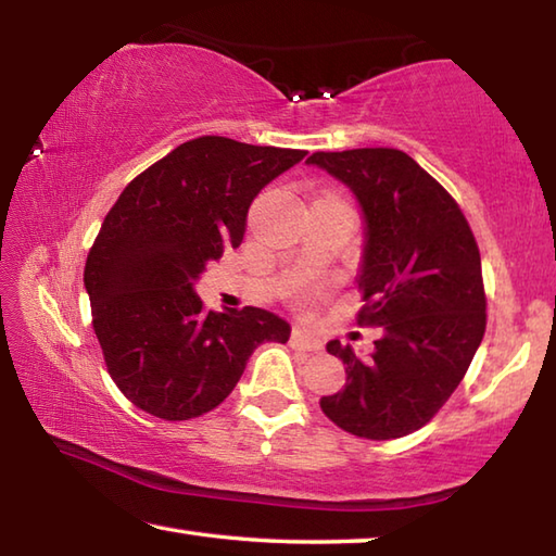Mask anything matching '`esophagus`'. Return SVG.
Returning a JSON list of instances; mask_svg holds the SVG:
<instances>
[{"label":"esophagus","mask_w":556,"mask_h":556,"mask_svg":"<svg viewBox=\"0 0 556 556\" xmlns=\"http://www.w3.org/2000/svg\"><path fill=\"white\" fill-rule=\"evenodd\" d=\"M291 348H296V351H301V353H321L324 343L314 336L294 333V336H291Z\"/></svg>","instance_id":"obj_1"}]
</instances>
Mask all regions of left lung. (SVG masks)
<instances>
[{"mask_svg":"<svg viewBox=\"0 0 556 556\" xmlns=\"http://www.w3.org/2000/svg\"><path fill=\"white\" fill-rule=\"evenodd\" d=\"M306 164L361 205V324L380 326L368 355L328 341L345 384L321 397V409L355 437H407L444 407L483 341L481 252L458 203L400 149L316 152Z\"/></svg>","mask_w":556,"mask_h":556,"instance_id":"1","label":"left lung"}]
</instances>
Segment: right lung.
<instances>
[{
  "label": "right lung",
  "mask_w": 556,
  "mask_h": 556,
  "mask_svg": "<svg viewBox=\"0 0 556 556\" xmlns=\"http://www.w3.org/2000/svg\"><path fill=\"white\" fill-rule=\"evenodd\" d=\"M301 149L199 137L139 174L105 215L86 262L92 328L119 392L166 421L228 397L260 343L291 326L265 308L205 312L193 285L240 248L250 203Z\"/></svg>",
  "instance_id": "1"
}]
</instances>
